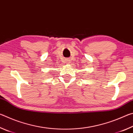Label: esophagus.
<instances>
[{
  "label": "esophagus",
  "mask_w": 133,
  "mask_h": 133,
  "mask_svg": "<svg viewBox=\"0 0 133 133\" xmlns=\"http://www.w3.org/2000/svg\"><path fill=\"white\" fill-rule=\"evenodd\" d=\"M67 62V63H69V61H68V60H67V61H66Z\"/></svg>",
  "instance_id": "esophagus-1"
}]
</instances>
